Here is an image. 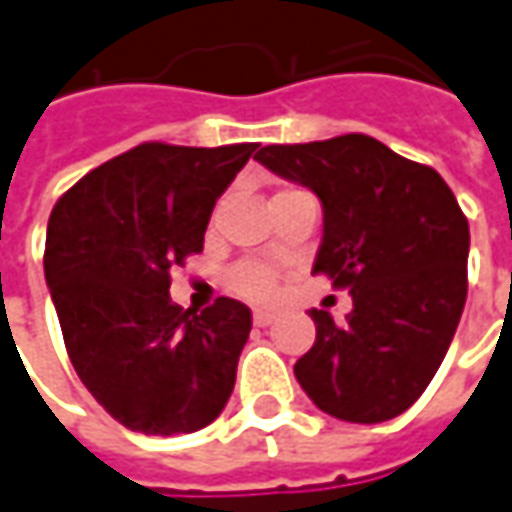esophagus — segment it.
Listing matches in <instances>:
<instances>
[{
	"mask_svg": "<svg viewBox=\"0 0 512 512\" xmlns=\"http://www.w3.org/2000/svg\"><path fill=\"white\" fill-rule=\"evenodd\" d=\"M274 313H271V310H255V313H252V321H255V327H268V324H271V321H274Z\"/></svg>",
	"mask_w": 512,
	"mask_h": 512,
	"instance_id": "esophagus-1",
	"label": "esophagus"
}]
</instances>
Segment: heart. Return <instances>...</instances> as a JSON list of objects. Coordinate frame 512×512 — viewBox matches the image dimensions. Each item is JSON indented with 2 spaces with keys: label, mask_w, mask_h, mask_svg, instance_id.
<instances>
[{
  "label": "heart",
  "mask_w": 512,
  "mask_h": 512,
  "mask_svg": "<svg viewBox=\"0 0 512 512\" xmlns=\"http://www.w3.org/2000/svg\"><path fill=\"white\" fill-rule=\"evenodd\" d=\"M227 288L238 296H244L249 302H271L280 291V274L277 268L257 260H246L230 268L227 274Z\"/></svg>",
  "instance_id": "obj_1"
}]
</instances>
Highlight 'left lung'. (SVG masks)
<instances>
[{
    "mask_svg": "<svg viewBox=\"0 0 512 512\" xmlns=\"http://www.w3.org/2000/svg\"><path fill=\"white\" fill-rule=\"evenodd\" d=\"M255 160L321 199L313 274L352 293L341 324L310 310L316 343L296 360V380L341 421L405 413L443 363L466 305L468 221L452 188L360 132L263 146Z\"/></svg>",
    "mask_w": 512,
    "mask_h": 512,
    "instance_id": "obj_1",
    "label": "left lung"
}]
</instances>
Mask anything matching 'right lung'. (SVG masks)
<instances>
[{
	"label": "right lung",
	"instance_id": "right-lung-1",
	"mask_svg": "<svg viewBox=\"0 0 512 512\" xmlns=\"http://www.w3.org/2000/svg\"><path fill=\"white\" fill-rule=\"evenodd\" d=\"M257 144H141L57 199L44 274L71 366L132 432L180 435L216 421L235 388L252 313L219 296L202 313L169 296L171 268L205 230Z\"/></svg>",
	"mask_w": 512,
	"mask_h": 512
}]
</instances>
